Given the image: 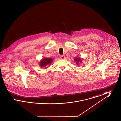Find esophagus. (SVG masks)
Returning a JSON list of instances; mask_svg holds the SVG:
<instances>
[{
    "mask_svg": "<svg viewBox=\"0 0 121 121\" xmlns=\"http://www.w3.org/2000/svg\"><path fill=\"white\" fill-rule=\"evenodd\" d=\"M64 58H65V56H64V55H61V56H60V58H61V59H64Z\"/></svg>",
    "mask_w": 121,
    "mask_h": 121,
    "instance_id": "obj_1",
    "label": "esophagus"
}]
</instances>
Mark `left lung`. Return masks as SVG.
Returning a JSON list of instances; mask_svg holds the SVG:
<instances>
[{"label": "left lung", "instance_id": "1", "mask_svg": "<svg viewBox=\"0 0 121 121\" xmlns=\"http://www.w3.org/2000/svg\"><path fill=\"white\" fill-rule=\"evenodd\" d=\"M74 60H75V61L78 62V63H77V64H78V63H79V62H81V61L80 58H76Z\"/></svg>", "mask_w": 121, "mask_h": 121}]
</instances>
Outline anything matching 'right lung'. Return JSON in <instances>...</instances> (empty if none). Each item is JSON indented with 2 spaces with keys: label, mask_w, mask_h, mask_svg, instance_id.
<instances>
[{
  "label": "right lung",
  "mask_w": 121,
  "mask_h": 121,
  "mask_svg": "<svg viewBox=\"0 0 121 121\" xmlns=\"http://www.w3.org/2000/svg\"><path fill=\"white\" fill-rule=\"evenodd\" d=\"M52 61V59L50 58H45L41 61L39 65L41 67H45L51 63Z\"/></svg>",
  "instance_id": "obj_1"
}]
</instances>
